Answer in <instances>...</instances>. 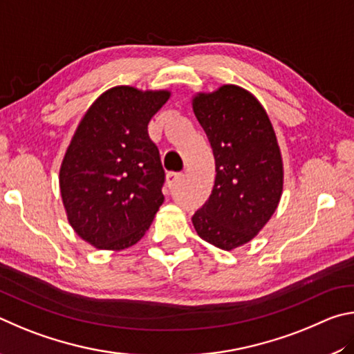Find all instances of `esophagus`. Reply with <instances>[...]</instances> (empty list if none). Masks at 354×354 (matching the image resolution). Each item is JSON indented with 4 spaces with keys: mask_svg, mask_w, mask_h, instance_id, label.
I'll return each instance as SVG.
<instances>
[{
    "mask_svg": "<svg viewBox=\"0 0 354 354\" xmlns=\"http://www.w3.org/2000/svg\"><path fill=\"white\" fill-rule=\"evenodd\" d=\"M183 178V174H180V172H169L166 176V185H167V188H174L176 187L177 183H180V180Z\"/></svg>",
    "mask_w": 354,
    "mask_h": 354,
    "instance_id": "esophagus-1",
    "label": "esophagus"
}]
</instances>
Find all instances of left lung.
I'll list each match as a JSON object with an SVG mask.
<instances>
[{
  "label": "left lung",
  "instance_id": "obj_1",
  "mask_svg": "<svg viewBox=\"0 0 354 354\" xmlns=\"http://www.w3.org/2000/svg\"><path fill=\"white\" fill-rule=\"evenodd\" d=\"M191 104L216 166L212 196L193 225L205 243L230 252L258 236L275 213L284 183L281 151L268 111L243 86L199 91Z\"/></svg>",
  "mask_w": 354,
  "mask_h": 354
}]
</instances>
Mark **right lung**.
I'll return each instance as SVG.
<instances>
[{
	"mask_svg": "<svg viewBox=\"0 0 354 354\" xmlns=\"http://www.w3.org/2000/svg\"><path fill=\"white\" fill-rule=\"evenodd\" d=\"M169 90L109 88L79 121L59 169L66 219L85 243L120 252L145 236L165 197L147 124Z\"/></svg>",
	"mask_w": 354,
	"mask_h": 354,
	"instance_id": "obj_1",
	"label": "right lung"
}]
</instances>
